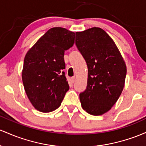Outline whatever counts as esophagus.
I'll list each match as a JSON object with an SVG mask.
<instances>
[{"label": "esophagus", "mask_w": 146, "mask_h": 146, "mask_svg": "<svg viewBox=\"0 0 146 146\" xmlns=\"http://www.w3.org/2000/svg\"><path fill=\"white\" fill-rule=\"evenodd\" d=\"M75 80H76V77H75V76H73V77L71 78V81H72V83H74Z\"/></svg>", "instance_id": "obj_1"}]
</instances>
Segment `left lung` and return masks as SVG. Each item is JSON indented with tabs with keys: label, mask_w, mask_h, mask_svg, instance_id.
I'll list each match as a JSON object with an SVG mask.
<instances>
[{
	"label": "left lung",
	"mask_w": 146,
	"mask_h": 146,
	"mask_svg": "<svg viewBox=\"0 0 146 146\" xmlns=\"http://www.w3.org/2000/svg\"><path fill=\"white\" fill-rule=\"evenodd\" d=\"M76 45L88 69L86 90L79 94L84 110L102 115L116 104L123 89L127 69L112 38L99 27L76 32Z\"/></svg>",
	"instance_id": "1"
}]
</instances>
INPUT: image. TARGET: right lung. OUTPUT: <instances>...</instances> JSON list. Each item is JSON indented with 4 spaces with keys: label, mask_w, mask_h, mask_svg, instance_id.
Instances as JSON below:
<instances>
[{
    "label": "right lung",
    "mask_w": 146,
    "mask_h": 146,
    "mask_svg": "<svg viewBox=\"0 0 146 146\" xmlns=\"http://www.w3.org/2000/svg\"><path fill=\"white\" fill-rule=\"evenodd\" d=\"M75 33L53 27L42 36L25 56L22 79L32 106L42 112L58 108L69 90L63 71L64 52L73 46Z\"/></svg>",
    "instance_id": "add662e5"
}]
</instances>
